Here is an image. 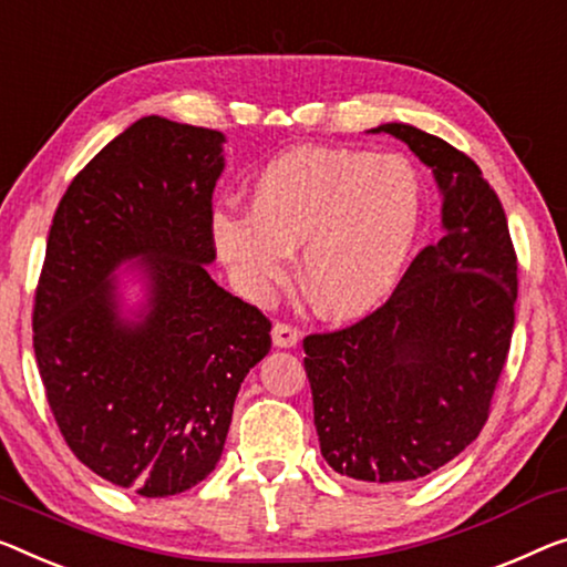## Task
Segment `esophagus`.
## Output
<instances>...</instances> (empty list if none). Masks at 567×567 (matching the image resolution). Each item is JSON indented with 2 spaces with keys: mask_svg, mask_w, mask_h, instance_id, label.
<instances>
[{
  "mask_svg": "<svg viewBox=\"0 0 567 567\" xmlns=\"http://www.w3.org/2000/svg\"><path fill=\"white\" fill-rule=\"evenodd\" d=\"M272 341L277 349H295L300 341V331L298 328L287 326V323H275L272 328Z\"/></svg>",
  "mask_w": 567,
  "mask_h": 567,
  "instance_id": "obj_1",
  "label": "esophagus"
}]
</instances>
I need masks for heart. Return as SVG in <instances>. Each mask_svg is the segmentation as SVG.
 Masks as SVG:
<instances>
[{"instance_id":"b5f03b06","label":"heart","mask_w":567,"mask_h":567,"mask_svg":"<svg viewBox=\"0 0 567 567\" xmlns=\"http://www.w3.org/2000/svg\"><path fill=\"white\" fill-rule=\"evenodd\" d=\"M422 183L410 159L298 147L261 167L249 214L210 218L216 255L249 298H267L300 249V282L320 316L353 320L390 298L415 247Z\"/></svg>"}]
</instances>
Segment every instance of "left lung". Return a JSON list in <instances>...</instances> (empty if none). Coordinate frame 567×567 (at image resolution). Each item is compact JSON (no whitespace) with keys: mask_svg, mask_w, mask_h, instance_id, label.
<instances>
[{"mask_svg":"<svg viewBox=\"0 0 567 567\" xmlns=\"http://www.w3.org/2000/svg\"><path fill=\"white\" fill-rule=\"evenodd\" d=\"M433 171L443 239L357 326L302 341L320 453L341 476L415 481L476 441L512 343L517 257L478 165L445 140L386 122Z\"/></svg>","mask_w":567,"mask_h":567,"instance_id":"obj_1","label":"left lung"}]
</instances>
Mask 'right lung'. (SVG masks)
Instances as JSON below:
<instances>
[{
    "label": "right lung",
    "instance_id": "obj_1",
    "mask_svg": "<svg viewBox=\"0 0 567 567\" xmlns=\"http://www.w3.org/2000/svg\"><path fill=\"white\" fill-rule=\"evenodd\" d=\"M224 142L142 116L75 175L48 236L32 341L50 410L75 458L147 499L216 468L244 377L272 346L269 320L206 269ZM122 268L143 290L134 309Z\"/></svg>",
    "mask_w": 567,
    "mask_h": 567
}]
</instances>
